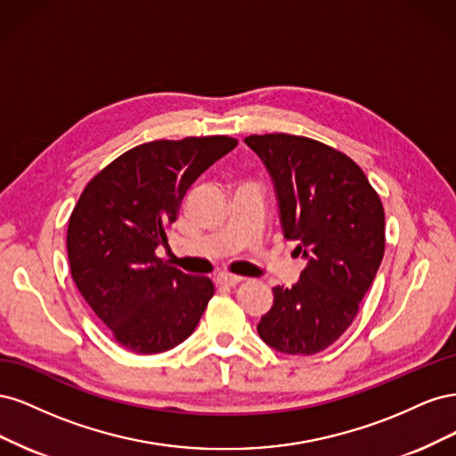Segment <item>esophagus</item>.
Returning a JSON list of instances; mask_svg holds the SVG:
<instances>
[{"mask_svg":"<svg viewBox=\"0 0 456 456\" xmlns=\"http://www.w3.org/2000/svg\"><path fill=\"white\" fill-rule=\"evenodd\" d=\"M241 281H243V278H240V275L226 273V272L216 275V283L223 285V287H236V285H240Z\"/></svg>","mask_w":456,"mask_h":456,"instance_id":"34e87169","label":"esophagus"}]
</instances>
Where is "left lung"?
<instances>
[{
    "label": "left lung",
    "mask_w": 456,
    "mask_h": 456,
    "mask_svg": "<svg viewBox=\"0 0 456 456\" xmlns=\"http://www.w3.org/2000/svg\"><path fill=\"white\" fill-rule=\"evenodd\" d=\"M265 163L285 240L306 268L273 287L256 330L270 348L312 355L329 348L360 310L384 255V209L365 173L338 150L285 133L245 139Z\"/></svg>",
    "instance_id": "8db88e82"
}]
</instances>
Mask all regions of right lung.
Masks as SVG:
<instances>
[{"label":"right lung","mask_w":456,"mask_h":456,"mask_svg":"<svg viewBox=\"0 0 456 456\" xmlns=\"http://www.w3.org/2000/svg\"><path fill=\"white\" fill-rule=\"evenodd\" d=\"M230 136L154 141L114 159L86 186L68 223L72 278L110 333L134 354L186 340L215 287L156 256L188 188L236 148Z\"/></svg>","instance_id":"1"}]
</instances>
